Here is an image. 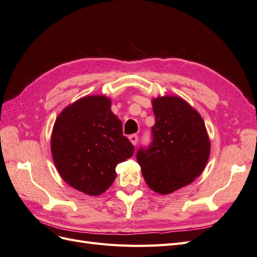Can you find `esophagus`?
<instances>
[{"instance_id": "34e87169", "label": "esophagus", "mask_w": 257, "mask_h": 257, "mask_svg": "<svg viewBox=\"0 0 257 257\" xmlns=\"http://www.w3.org/2000/svg\"><path fill=\"white\" fill-rule=\"evenodd\" d=\"M128 139L131 141V143L133 144L134 146H136L137 145V142H138V136L136 135V134H133V135H131L130 137H128Z\"/></svg>"}]
</instances>
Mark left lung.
Segmentation results:
<instances>
[{
    "mask_svg": "<svg viewBox=\"0 0 257 257\" xmlns=\"http://www.w3.org/2000/svg\"><path fill=\"white\" fill-rule=\"evenodd\" d=\"M152 143L141 148L136 158L148 186L159 194H170L203 173L210 139L203 118L183 98L159 96L152 99Z\"/></svg>",
    "mask_w": 257,
    "mask_h": 257,
    "instance_id": "obj_1",
    "label": "left lung"
}]
</instances>
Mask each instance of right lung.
Segmentation results:
<instances>
[{
  "instance_id": "add662e5",
  "label": "right lung",
  "mask_w": 257,
  "mask_h": 257,
  "mask_svg": "<svg viewBox=\"0 0 257 257\" xmlns=\"http://www.w3.org/2000/svg\"><path fill=\"white\" fill-rule=\"evenodd\" d=\"M105 95L76 100L62 111L51 134V154L62 179L72 188L97 196L114 181L115 166L134 153L122 122Z\"/></svg>"
}]
</instances>
